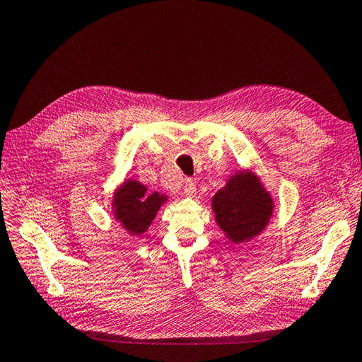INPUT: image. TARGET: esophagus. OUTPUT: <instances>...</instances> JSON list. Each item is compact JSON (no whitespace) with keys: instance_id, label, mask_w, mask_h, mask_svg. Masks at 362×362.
I'll return each instance as SVG.
<instances>
[{"instance_id":"34e87169","label":"esophagus","mask_w":362,"mask_h":362,"mask_svg":"<svg viewBox=\"0 0 362 362\" xmlns=\"http://www.w3.org/2000/svg\"><path fill=\"white\" fill-rule=\"evenodd\" d=\"M196 192H197V189H196V185H194V182H192V180H187V182H185V188H183V194H185V197L192 199V197L196 196Z\"/></svg>"}]
</instances>
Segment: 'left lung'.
Instances as JSON below:
<instances>
[{
	"label": "left lung",
	"instance_id": "1",
	"mask_svg": "<svg viewBox=\"0 0 362 362\" xmlns=\"http://www.w3.org/2000/svg\"><path fill=\"white\" fill-rule=\"evenodd\" d=\"M211 209L225 239L239 245L267 230L274 214V199L255 168H240L211 197Z\"/></svg>",
	"mask_w": 362,
	"mask_h": 362
}]
</instances>
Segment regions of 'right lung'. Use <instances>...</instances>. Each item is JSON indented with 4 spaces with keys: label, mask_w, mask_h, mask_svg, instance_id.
Returning a JSON list of instances; mask_svg holds the SVG:
<instances>
[{
    "label": "right lung",
    "mask_w": 362,
    "mask_h": 362,
    "mask_svg": "<svg viewBox=\"0 0 362 362\" xmlns=\"http://www.w3.org/2000/svg\"><path fill=\"white\" fill-rule=\"evenodd\" d=\"M168 200L166 194L149 191L136 179H124L112 192L111 211L129 236H143Z\"/></svg>",
    "instance_id": "right-lung-1"
}]
</instances>
